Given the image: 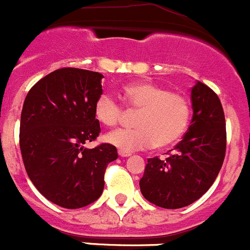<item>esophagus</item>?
Returning a JSON list of instances; mask_svg holds the SVG:
<instances>
[{
    "instance_id": "esophagus-1",
    "label": "esophagus",
    "mask_w": 250,
    "mask_h": 250,
    "mask_svg": "<svg viewBox=\"0 0 250 250\" xmlns=\"http://www.w3.org/2000/svg\"><path fill=\"white\" fill-rule=\"evenodd\" d=\"M118 155L122 158H127V157H130V153L129 151H125V150H118Z\"/></svg>"
}]
</instances>
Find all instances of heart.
I'll list each match as a JSON object with an SVG mask.
<instances>
[{
    "label": "heart",
    "instance_id": "obj_1",
    "mask_svg": "<svg viewBox=\"0 0 250 250\" xmlns=\"http://www.w3.org/2000/svg\"><path fill=\"white\" fill-rule=\"evenodd\" d=\"M128 108L139 111L134 129H117L106 136L107 143L120 150L167 146L178 142L190 122V104L184 96L153 83H130L123 88ZM95 117L106 127H116L125 117V109L108 93H102L95 104Z\"/></svg>",
    "mask_w": 250,
    "mask_h": 250
}]
</instances>
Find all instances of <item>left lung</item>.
I'll return each mask as SVG.
<instances>
[{
	"instance_id": "obj_1",
	"label": "left lung",
	"mask_w": 250,
	"mask_h": 250,
	"mask_svg": "<svg viewBox=\"0 0 250 250\" xmlns=\"http://www.w3.org/2000/svg\"><path fill=\"white\" fill-rule=\"evenodd\" d=\"M192 120L183 141L165 160L148 159L139 181L142 195L163 208H181L207 192L222 167L226 120L216 93L196 81L191 88Z\"/></svg>"
}]
</instances>
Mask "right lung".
Segmentation results:
<instances>
[{"label":"right lung","instance_id":"obj_1","mask_svg":"<svg viewBox=\"0 0 250 250\" xmlns=\"http://www.w3.org/2000/svg\"><path fill=\"white\" fill-rule=\"evenodd\" d=\"M102 78L90 70H55L30 88L23 104L20 146L27 174L46 200L64 208L96 201L107 165L118 158L111 144L83 146L101 132L93 108Z\"/></svg>","mask_w":250,"mask_h":250}]
</instances>
